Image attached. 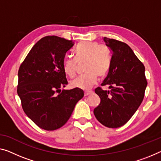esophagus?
I'll list each match as a JSON object with an SVG mask.
<instances>
[{
	"label": "esophagus",
	"mask_w": 161,
	"mask_h": 161,
	"mask_svg": "<svg viewBox=\"0 0 161 161\" xmlns=\"http://www.w3.org/2000/svg\"><path fill=\"white\" fill-rule=\"evenodd\" d=\"M92 91H85V96H88L91 94H92Z\"/></svg>",
	"instance_id": "1"
}]
</instances>
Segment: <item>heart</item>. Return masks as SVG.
<instances>
[{
  "label": "heart",
  "instance_id": "b5f03b06",
  "mask_svg": "<svg viewBox=\"0 0 161 161\" xmlns=\"http://www.w3.org/2000/svg\"><path fill=\"white\" fill-rule=\"evenodd\" d=\"M74 59L66 58L63 63V70L67 76H76L77 64L85 62L84 75L79 76L70 83L72 88L89 90L97 81V76L103 77L108 71L111 64L110 51L106 45L97 42L83 41L76 45L74 50Z\"/></svg>",
  "mask_w": 161,
  "mask_h": 161
}]
</instances>
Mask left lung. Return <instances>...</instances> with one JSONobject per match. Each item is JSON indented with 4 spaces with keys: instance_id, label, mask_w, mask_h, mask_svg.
<instances>
[{
    "instance_id": "1",
    "label": "left lung",
    "mask_w": 161,
    "mask_h": 161,
    "mask_svg": "<svg viewBox=\"0 0 161 161\" xmlns=\"http://www.w3.org/2000/svg\"><path fill=\"white\" fill-rule=\"evenodd\" d=\"M111 51L108 76L102 86L111 90H95L100 103L94 109L97 121L108 128H118L128 122L142 103L147 82L145 66L128 45L104 37Z\"/></svg>"
}]
</instances>
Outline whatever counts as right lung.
Here are the masks:
<instances>
[{"label": "right lung", "instance_id": "add662e5", "mask_svg": "<svg viewBox=\"0 0 161 161\" xmlns=\"http://www.w3.org/2000/svg\"><path fill=\"white\" fill-rule=\"evenodd\" d=\"M74 43L57 36L40 39L29 52L18 72L17 93L26 115L40 128H61L84 96L80 89L63 90L68 84L63 63Z\"/></svg>", "mask_w": 161, "mask_h": 161}]
</instances>
